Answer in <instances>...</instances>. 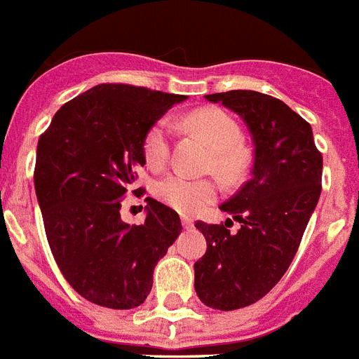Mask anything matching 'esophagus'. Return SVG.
<instances>
[{
	"mask_svg": "<svg viewBox=\"0 0 359 359\" xmlns=\"http://www.w3.org/2000/svg\"><path fill=\"white\" fill-rule=\"evenodd\" d=\"M182 224H183V228H193L194 222L191 217H187V215H182Z\"/></svg>",
	"mask_w": 359,
	"mask_h": 359,
	"instance_id": "obj_1",
	"label": "esophagus"
}]
</instances>
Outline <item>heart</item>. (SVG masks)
I'll list each match as a JSON object with an SVG mask.
<instances>
[{"label":"heart","instance_id":"b5f03b06","mask_svg":"<svg viewBox=\"0 0 359 359\" xmlns=\"http://www.w3.org/2000/svg\"><path fill=\"white\" fill-rule=\"evenodd\" d=\"M189 130L196 131L211 148V170H217L226 182L239 180L245 172L248 156L243 146V130L237 120L219 107H202L183 118ZM146 165L161 170L170 159V124L159 120L151 126L142 142ZM159 202L183 215H194L219 196V185L213 180H191L182 174H168L154 185Z\"/></svg>","mask_w":359,"mask_h":359}]
</instances>
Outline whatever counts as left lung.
Instances as JSON below:
<instances>
[{"mask_svg": "<svg viewBox=\"0 0 359 359\" xmlns=\"http://www.w3.org/2000/svg\"><path fill=\"white\" fill-rule=\"evenodd\" d=\"M231 109L254 140L252 177L220 205L239 220L196 228L208 250L194 263V289L205 306L222 311L257 302L276 285L297 254L323 189V154L311 126L282 100L256 90L208 94ZM233 224V222H231Z\"/></svg>", "mask_w": 359, "mask_h": 359, "instance_id": "1", "label": "left lung"}]
</instances>
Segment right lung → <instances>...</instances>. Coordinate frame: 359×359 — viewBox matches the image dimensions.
<instances>
[{"label":"right lung","mask_w":359,"mask_h":359,"mask_svg":"<svg viewBox=\"0 0 359 359\" xmlns=\"http://www.w3.org/2000/svg\"><path fill=\"white\" fill-rule=\"evenodd\" d=\"M182 94L102 83L66 102L40 135L34 191L46 237L62 276L88 302L131 309L144 302L154 269L182 233L180 215L146 198L139 226L120 219L128 194L139 198L137 170L151 126Z\"/></svg>","instance_id":"right-lung-1"}]
</instances>
